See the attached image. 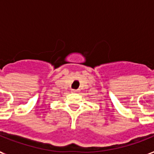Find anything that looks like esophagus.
I'll list each match as a JSON object with an SVG mask.
<instances>
[{
  "label": "esophagus",
  "mask_w": 154,
  "mask_h": 154,
  "mask_svg": "<svg viewBox=\"0 0 154 154\" xmlns=\"http://www.w3.org/2000/svg\"><path fill=\"white\" fill-rule=\"evenodd\" d=\"M72 93H77V89H72Z\"/></svg>",
  "instance_id": "34e87169"
}]
</instances>
